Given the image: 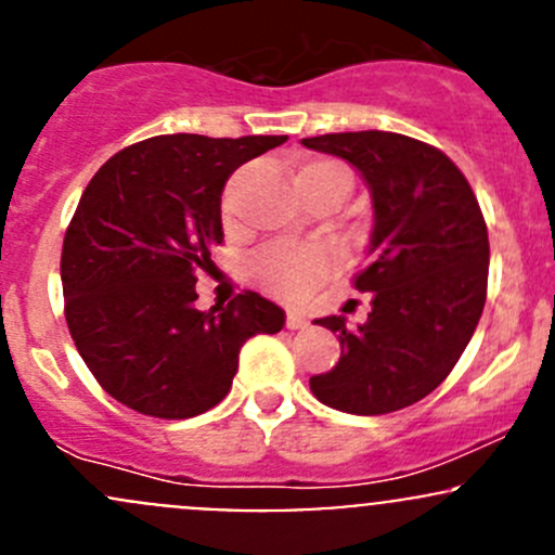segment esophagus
I'll list each match as a JSON object with an SVG mask.
<instances>
[{
    "label": "esophagus",
    "instance_id": "34e87169",
    "mask_svg": "<svg viewBox=\"0 0 555 555\" xmlns=\"http://www.w3.org/2000/svg\"><path fill=\"white\" fill-rule=\"evenodd\" d=\"M287 327L289 330H306L309 327V319L300 311H287Z\"/></svg>",
    "mask_w": 555,
    "mask_h": 555
}]
</instances>
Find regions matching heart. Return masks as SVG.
Masks as SVG:
<instances>
[{
  "label": "heart",
  "instance_id": "heart-1",
  "mask_svg": "<svg viewBox=\"0 0 555 555\" xmlns=\"http://www.w3.org/2000/svg\"><path fill=\"white\" fill-rule=\"evenodd\" d=\"M298 182L322 184L344 198L349 171L335 160H313L298 171ZM333 266V251L319 244H271L251 257V273L276 298H304Z\"/></svg>",
  "mask_w": 555,
  "mask_h": 555
}]
</instances>
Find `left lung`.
<instances>
[{"instance_id":"8db88e82","label":"left lung","mask_w":555,"mask_h":555,"mask_svg":"<svg viewBox=\"0 0 555 555\" xmlns=\"http://www.w3.org/2000/svg\"><path fill=\"white\" fill-rule=\"evenodd\" d=\"M354 166L371 190L367 262L354 279L371 293L357 327L333 330L340 360L311 378L319 402L357 416L400 411L438 389L473 338L486 304L489 233L473 188L440 150L391 131L300 139Z\"/></svg>"}]
</instances>
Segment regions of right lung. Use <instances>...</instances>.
<instances>
[{
  "label": "right lung",
  "mask_w": 555,
  "mask_h": 555,
  "mask_svg": "<svg viewBox=\"0 0 555 555\" xmlns=\"http://www.w3.org/2000/svg\"><path fill=\"white\" fill-rule=\"evenodd\" d=\"M287 137L169 133L112 155L88 182L61 251L66 324L106 395L155 418H190L231 391L251 335L284 311L257 293L195 309L222 244L228 177Z\"/></svg>",
  "instance_id": "right-lung-1"
}]
</instances>
